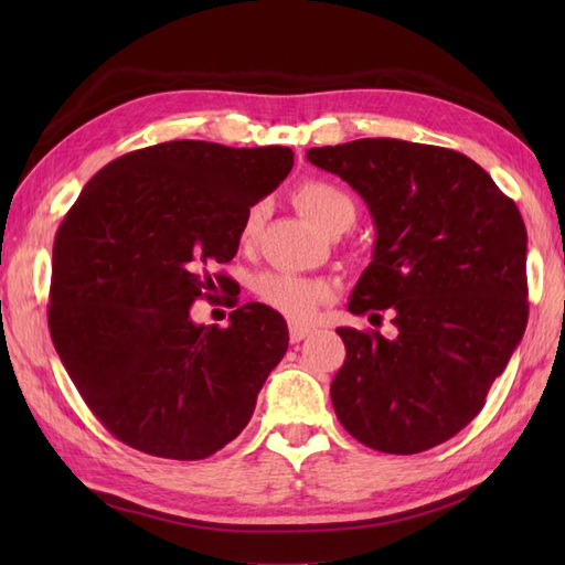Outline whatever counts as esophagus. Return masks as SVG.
<instances>
[{
	"mask_svg": "<svg viewBox=\"0 0 565 565\" xmlns=\"http://www.w3.org/2000/svg\"><path fill=\"white\" fill-rule=\"evenodd\" d=\"M313 330L309 328V324H299V322H289V341H292V344H297V341H301V339H306L309 337Z\"/></svg>",
	"mask_w": 565,
	"mask_h": 565,
	"instance_id": "1",
	"label": "esophagus"
}]
</instances>
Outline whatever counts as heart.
I'll return each instance as SVG.
<instances>
[{
    "label": "heart",
    "instance_id": "heart-1",
    "mask_svg": "<svg viewBox=\"0 0 565 565\" xmlns=\"http://www.w3.org/2000/svg\"><path fill=\"white\" fill-rule=\"evenodd\" d=\"M295 202L324 233H344L355 221V202L344 188L332 181L309 179L299 183L295 191ZM264 212L266 207L262 202L247 210L241 226L243 245H254L256 235H259L264 224ZM254 295L273 311H278L292 320H306L318 311L320 303L332 297V287L324 280L299 276V273L266 270L254 280Z\"/></svg>",
    "mask_w": 565,
    "mask_h": 565
}]
</instances>
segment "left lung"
<instances>
[{
	"label": "left lung",
	"mask_w": 565,
	"mask_h": 565,
	"mask_svg": "<svg viewBox=\"0 0 565 565\" xmlns=\"http://www.w3.org/2000/svg\"><path fill=\"white\" fill-rule=\"evenodd\" d=\"M309 162L358 191L377 226L353 316L393 313L398 334L339 328L347 361L330 396L363 446L415 455L481 413L527 322L525 224L483 167L401 139L311 148Z\"/></svg>",
	"instance_id": "1"
}]
</instances>
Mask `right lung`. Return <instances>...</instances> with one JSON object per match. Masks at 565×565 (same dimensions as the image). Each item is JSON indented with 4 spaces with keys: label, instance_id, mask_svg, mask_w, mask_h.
I'll return each mask as SVG.
<instances>
[{
    "label": "right lung",
    "instance_id": "right-lung-1",
    "mask_svg": "<svg viewBox=\"0 0 565 565\" xmlns=\"http://www.w3.org/2000/svg\"><path fill=\"white\" fill-rule=\"evenodd\" d=\"M295 164L285 146L167 141L113 160L56 231L49 332L79 396L129 448L204 459L241 434L289 344L264 303L228 328L195 324L214 264L231 262L249 207Z\"/></svg>",
    "mask_w": 565,
    "mask_h": 565
}]
</instances>
